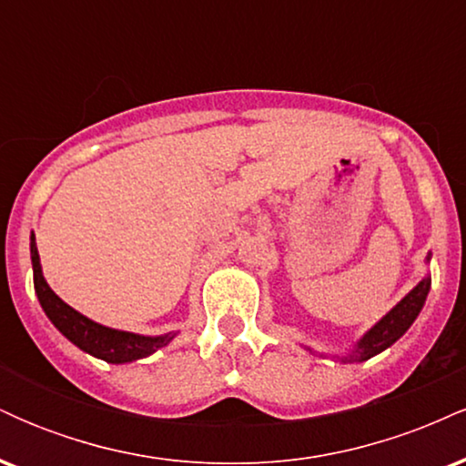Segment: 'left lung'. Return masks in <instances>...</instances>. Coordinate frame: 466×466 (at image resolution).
<instances>
[{"mask_svg": "<svg viewBox=\"0 0 466 466\" xmlns=\"http://www.w3.org/2000/svg\"><path fill=\"white\" fill-rule=\"evenodd\" d=\"M430 260H431V251L427 254V263H430ZM430 289H431V276L427 274L419 282V285L411 289L408 296H405L403 300L397 304V307L390 309V311L372 326V329H368L366 333L357 339V344L352 346L349 352H344V355H333V360L341 361V363H360V361L370 360V357L390 349L394 341L400 339V337L405 335V330L414 324V319L419 318L422 307H425ZM304 349H307L309 352H313V355L329 357V355H324V352H315L313 349H309V346H304Z\"/></svg>", "mask_w": 466, "mask_h": 466, "instance_id": "1", "label": "left lung"}]
</instances>
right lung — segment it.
Returning a JSON list of instances; mask_svg holds the SVG:
<instances>
[{
	"label": "right lung",
	"instance_id": "obj_1",
	"mask_svg": "<svg viewBox=\"0 0 466 466\" xmlns=\"http://www.w3.org/2000/svg\"><path fill=\"white\" fill-rule=\"evenodd\" d=\"M30 258L32 276H35V293L39 298L41 309L46 311L47 319L56 326L58 333L66 335L74 346L89 352L92 357H98V360L106 363L137 361L153 355L159 349H164V346H168L175 339V335H177V330H170V333L164 335H140L129 333V330L109 329V326L94 322L87 315L78 313L76 309L63 302L46 282L35 232L30 234Z\"/></svg>",
	"mask_w": 466,
	"mask_h": 466
}]
</instances>
